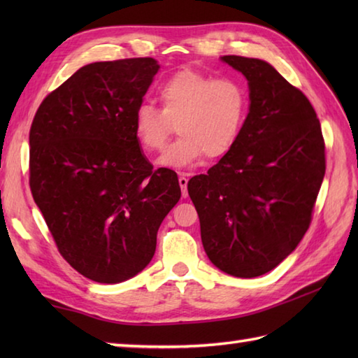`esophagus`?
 <instances>
[{"label":"esophagus","mask_w":358,"mask_h":358,"mask_svg":"<svg viewBox=\"0 0 358 358\" xmlns=\"http://www.w3.org/2000/svg\"><path fill=\"white\" fill-rule=\"evenodd\" d=\"M178 183H180V187H181V196L186 199V196H187V178L185 177V175H180Z\"/></svg>","instance_id":"34e87169"}]
</instances>
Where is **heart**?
I'll return each mask as SVG.
<instances>
[{
	"label": "heart",
	"instance_id": "1",
	"mask_svg": "<svg viewBox=\"0 0 358 358\" xmlns=\"http://www.w3.org/2000/svg\"><path fill=\"white\" fill-rule=\"evenodd\" d=\"M159 109L143 103L135 110L134 131L140 148L155 154L164 146L177 124L180 136L158 164L186 167L203 157H223L238 140L249 109L245 86L234 78H217L183 69L158 87Z\"/></svg>",
	"mask_w": 358,
	"mask_h": 358
}]
</instances>
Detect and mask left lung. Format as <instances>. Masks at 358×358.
Instances as JSON below:
<instances>
[{"label":"left lung","mask_w":358,"mask_h":358,"mask_svg":"<svg viewBox=\"0 0 358 358\" xmlns=\"http://www.w3.org/2000/svg\"><path fill=\"white\" fill-rule=\"evenodd\" d=\"M249 83V113L232 149L189 180L201 241L218 269L240 278L272 271L313 220L326 171L320 121L300 89L257 58L222 57Z\"/></svg>","instance_id":"8db88e82"}]
</instances>
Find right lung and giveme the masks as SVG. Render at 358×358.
<instances>
[{
  "instance_id": "right-lung-1",
  "label": "right lung",
  "mask_w": 358,
  "mask_h": 358,
  "mask_svg": "<svg viewBox=\"0 0 358 358\" xmlns=\"http://www.w3.org/2000/svg\"><path fill=\"white\" fill-rule=\"evenodd\" d=\"M159 66L124 58L81 67L44 98L29 132V185L58 252L96 283L143 271L178 203L172 169L143 155L134 115Z\"/></svg>"
}]
</instances>
